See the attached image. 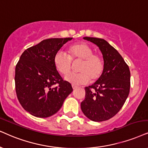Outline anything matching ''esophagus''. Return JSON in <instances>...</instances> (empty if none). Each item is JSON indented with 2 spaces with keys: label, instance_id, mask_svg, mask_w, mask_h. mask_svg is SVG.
Segmentation results:
<instances>
[{
  "label": "esophagus",
  "instance_id": "34e87169",
  "mask_svg": "<svg viewBox=\"0 0 148 148\" xmlns=\"http://www.w3.org/2000/svg\"><path fill=\"white\" fill-rule=\"evenodd\" d=\"M72 88H73V89H76V88H77V86L72 85Z\"/></svg>",
  "mask_w": 148,
  "mask_h": 148
}]
</instances>
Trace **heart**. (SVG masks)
<instances>
[{"mask_svg":"<svg viewBox=\"0 0 148 148\" xmlns=\"http://www.w3.org/2000/svg\"><path fill=\"white\" fill-rule=\"evenodd\" d=\"M68 54L59 50L54 57V65L61 74H66L72 69V61L81 60L78 73H70L65 80L72 85H83L89 80L95 81L100 77L104 69V61L102 56L93 52L91 46L83 42L76 43L68 48Z\"/></svg>","mask_w":148,"mask_h":148,"instance_id":"obj_1","label":"heart"}]
</instances>
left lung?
Wrapping results in <instances>:
<instances>
[{
	"label": "left lung",
	"instance_id": "obj_1",
	"mask_svg": "<svg viewBox=\"0 0 148 148\" xmlns=\"http://www.w3.org/2000/svg\"><path fill=\"white\" fill-rule=\"evenodd\" d=\"M96 44L103 55L104 69L98 80L86 87L85 98L80 107L86 117L94 121L112 118L119 111L128 98L130 87L128 65L120 54L106 40L83 37Z\"/></svg>",
	"mask_w": 148,
	"mask_h": 148
}]
</instances>
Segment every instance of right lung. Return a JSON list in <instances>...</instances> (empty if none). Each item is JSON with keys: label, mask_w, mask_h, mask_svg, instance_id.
Returning <instances> with one entry per match:
<instances>
[{"label": "right lung", "mask_w": 148, "mask_h": 148, "mask_svg": "<svg viewBox=\"0 0 148 148\" xmlns=\"http://www.w3.org/2000/svg\"><path fill=\"white\" fill-rule=\"evenodd\" d=\"M44 40L24 51L15 72L16 92L24 109L37 117L55 114L73 91L71 84L63 80L54 65V57L63 44L72 40Z\"/></svg>", "instance_id": "add662e5"}]
</instances>
